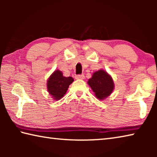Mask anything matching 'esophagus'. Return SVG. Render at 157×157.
<instances>
[{
	"label": "esophagus",
	"instance_id": "34e87169",
	"mask_svg": "<svg viewBox=\"0 0 157 157\" xmlns=\"http://www.w3.org/2000/svg\"><path fill=\"white\" fill-rule=\"evenodd\" d=\"M75 79H84V75H78L75 76Z\"/></svg>",
	"mask_w": 157,
	"mask_h": 157
}]
</instances>
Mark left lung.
I'll list each match as a JSON object with an SVG mask.
<instances>
[{
	"label": "left lung",
	"instance_id": "left-lung-1",
	"mask_svg": "<svg viewBox=\"0 0 157 157\" xmlns=\"http://www.w3.org/2000/svg\"><path fill=\"white\" fill-rule=\"evenodd\" d=\"M87 83L98 100H103L112 94L114 82L112 77L102 69L95 71Z\"/></svg>",
	"mask_w": 157,
	"mask_h": 157
}]
</instances>
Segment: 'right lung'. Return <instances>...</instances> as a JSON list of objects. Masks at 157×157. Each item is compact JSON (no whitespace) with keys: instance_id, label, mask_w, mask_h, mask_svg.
<instances>
[{"instance_id":"obj_1","label":"right lung","mask_w":157,"mask_h":157,"mask_svg":"<svg viewBox=\"0 0 157 157\" xmlns=\"http://www.w3.org/2000/svg\"><path fill=\"white\" fill-rule=\"evenodd\" d=\"M73 81L72 77H65L61 71H55L47 80L48 92L55 100H59L66 94Z\"/></svg>"}]
</instances>
